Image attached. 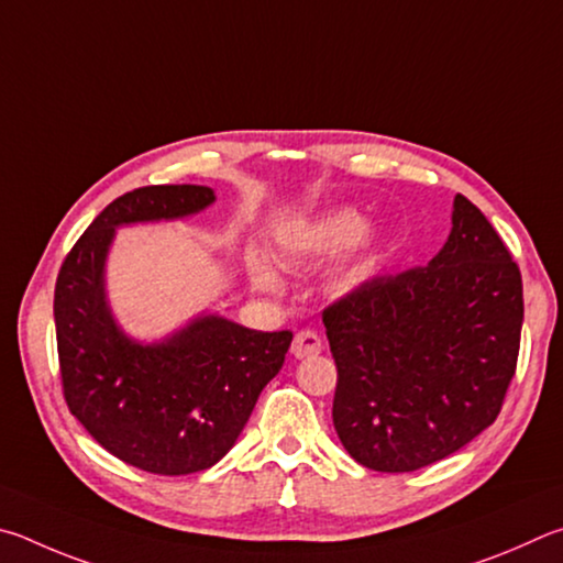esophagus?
I'll return each instance as SVG.
<instances>
[{"instance_id":"esophagus-1","label":"esophagus","mask_w":563,"mask_h":563,"mask_svg":"<svg viewBox=\"0 0 563 563\" xmlns=\"http://www.w3.org/2000/svg\"><path fill=\"white\" fill-rule=\"evenodd\" d=\"M291 353L297 358H311V356H319L321 353V336L317 331H299L297 336H294L291 343Z\"/></svg>"}]
</instances>
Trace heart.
<instances>
[{"instance_id":"1","label":"heart","mask_w":563,"mask_h":563,"mask_svg":"<svg viewBox=\"0 0 563 563\" xmlns=\"http://www.w3.org/2000/svg\"><path fill=\"white\" fill-rule=\"evenodd\" d=\"M363 230H366V220L356 210H333L317 217V220L299 227L297 232H289L279 242V252L287 262H307V260H327L346 250L353 242L361 240ZM376 250L371 242H363L361 250L351 256L349 262H343L336 272L339 287H358L361 282H366L376 269ZM250 274L256 289L274 291L279 287V274H276L269 264L262 260H254L250 264Z\"/></svg>"}]
</instances>
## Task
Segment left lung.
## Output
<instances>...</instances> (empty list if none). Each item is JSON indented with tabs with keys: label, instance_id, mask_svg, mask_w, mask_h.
I'll list each match as a JSON object with an SVG mask.
<instances>
[{
	"label": "left lung",
	"instance_id": "left-lung-1",
	"mask_svg": "<svg viewBox=\"0 0 563 563\" xmlns=\"http://www.w3.org/2000/svg\"><path fill=\"white\" fill-rule=\"evenodd\" d=\"M321 317L343 448L368 470L412 472L497 420L517 373L521 274L479 207L457 195L435 260L371 276Z\"/></svg>",
	"mask_w": 563,
	"mask_h": 563
}]
</instances>
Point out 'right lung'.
I'll return each instance as SVG.
<instances>
[{
  "mask_svg": "<svg viewBox=\"0 0 563 563\" xmlns=\"http://www.w3.org/2000/svg\"><path fill=\"white\" fill-rule=\"evenodd\" d=\"M214 202L202 185H147L118 197L66 254L54 321L64 400L98 445L153 475H192L220 462L291 346V331H254L202 317L141 346L115 327L103 264L118 224L175 220Z\"/></svg>",
  "mask_w": 563,
  "mask_h": 563,
  "instance_id": "right-lung-1",
  "label": "right lung"
}]
</instances>
